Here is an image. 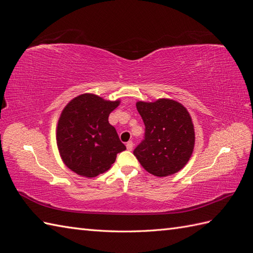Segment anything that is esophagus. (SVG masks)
Instances as JSON below:
<instances>
[{
    "label": "esophagus",
    "instance_id": "34e87169",
    "mask_svg": "<svg viewBox=\"0 0 253 253\" xmlns=\"http://www.w3.org/2000/svg\"><path fill=\"white\" fill-rule=\"evenodd\" d=\"M133 147H134V143H133V141H128V142H126V149H127L128 151H132V150H133Z\"/></svg>",
    "mask_w": 253,
    "mask_h": 253
}]
</instances>
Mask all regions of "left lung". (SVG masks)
<instances>
[{
  "label": "left lung",
  "mask_w": 253,
  "mask_h": 253,
  "mask_svg": "<svg viewBox=\"0 0 253 253\" xmlns=\"http://www.w3.org/2000/svg\"><path fill=\"white\" fill-rule=\"evenodd\" d=\"M145 126L144 139L134 150L145 171L165 177L180 171L192 155L195 134L192 119L181 103L171 99L138 101Z\"/></svg>",
  "instance_id": "obj_1"
}]
</instances>
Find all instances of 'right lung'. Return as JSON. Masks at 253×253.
<instances>
[{"instance_id": "obj_1", "label": "right lung", "mask_w": 253, "mask_h": 253, "mask_svg": "<svg viewBox=\"0 0 253 253\" xmlns=\"http://www.w3.org/2000/svg\"><path fill=\"white\" fill-rule=\"evenodd\" d=\"M120 101L94 94L74 98L63 109L57 126V145L63 163L84 177L108 171L126 148L110 125L111 112Z\"/></svg>"}]
</instances>
